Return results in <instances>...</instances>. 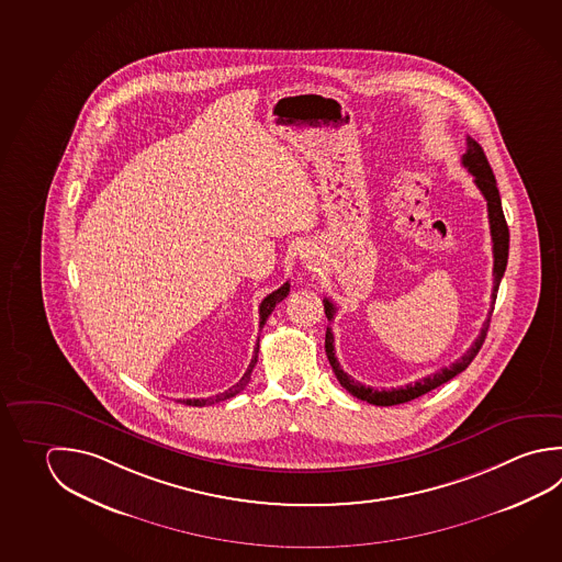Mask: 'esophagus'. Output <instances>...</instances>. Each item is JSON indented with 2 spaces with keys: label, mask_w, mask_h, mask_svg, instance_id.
<instances>
[{
  "label": "esophagus",
  "mask_w": 562,
  "mask_h": 562,
  "mask_svg": "<svg viewBox=\"0 0 562 562\" xmlns=\"http://www.w3.org/2000/svg\"><path fill=\"white\" fill-rule=\"evenodd\" d=\"M301 261L305 263L308 271H311V269H315L318 263L317 251H313V247H308V245H306V247L301 249Z\"/></svg>",
  "instance_id": "1"
}]
</instances>
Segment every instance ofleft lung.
<instances>
[{"mask_svg": "<svg viewBox=\"0 0 562 562\" xmlns=\"http://www.w3.org/2000/svg\"><path fill=\"white\" fill-rule=\"evenodd\" d=\"M461 164L473 173L475 186L480 188L481 194L487 200L491 239H493V293H491L490 315H487L483 327H481L480 337L475 338V342L471 345L470 350L463 357L458 358L451 367L441 368L438 372L422 378V380L414 382V384H406V386L392 390L370 389V386H364V384L357 382L355 378L348 376L347 372L340 368L337 357H335V337H333V330L327 328L325 350H327L328 362L333 367L335 376H337L342 389H347L352 396H357L358 400H364L368 404H374V406H396V404H404V402H409V400L419 398L429 390L438 389V386L446 384L448 380L458 376L460 372L470 367L471 360L477 357V352H480V348L483 347L485 337H487L491 315H493V305H495L501 279H503L505 267H507V257H509V227H507L505 215H503L499 190H497L495 176H493V170H491L490 162H487V156L483 153L480 144L475 143L470 136H468V150L461 156ZM323 303H325V315H327L328 321H333L335 313H337V306L333 305L328 299H325Z\"/></svg>", "mask_w": 562, "mask_h": 562, "instance_id": "left-lung-1", "label": "left lung"}]
</instances>
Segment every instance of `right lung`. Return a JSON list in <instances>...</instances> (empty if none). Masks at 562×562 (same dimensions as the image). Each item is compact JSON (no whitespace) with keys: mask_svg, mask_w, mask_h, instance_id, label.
<instances>
[{"mask_svg":"<svg viewBox=\"0 0 562 562\" xmlns=\"http://www.w3.org/2000/svg\"><path fill=\"white\" fill-rule=\"evenodd\" d=\"M289 289H291V285H289V281H286V283L279 286V289L273 291V293H269V295L261 301V305H259V328H263V325L267 323V318H269V315L273 313V308H276L277 303H281V301L289 295ZM257 340H259V338H257ZM257 352H259V342H257L256 350H254V358H251L249 367H247L244 376H241V380H239L235 386L225 390L222 394H215L212 398L184 400L186 406H198V408H202V406H210V404L222 402V400L234 398L235 394H239V392L247 386V382H249V378H251V370H254V367L257 364Z\"/></svg>","mask_w":562,"mask_h":562,"instance_id":"obj_1","label":"right lung"}]
</instances>
